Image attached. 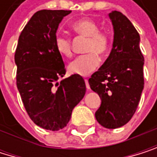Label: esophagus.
I'll return each instance as SVG.
<instances>
[{"label":"esophagus","mask_w":157,"mask_h":157,"mask_svg":"<svg viewBox=\"0 0 157 157\" xmlns=\"http://www.w3.org/2000/svg\"><path fill=\"white\" fill-rule=\"evenodd\" d=\"M85 83H86V88H87L88 90H90V85H89V81H88V79H85Z\"/></svg>","instance_id":"34e87169"}]
</instances>
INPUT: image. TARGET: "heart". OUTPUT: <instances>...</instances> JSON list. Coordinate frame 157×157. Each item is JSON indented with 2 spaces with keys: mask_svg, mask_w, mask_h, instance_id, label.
Here are the masks:
<instances>
[{
  "mask_svg": "<svg viewBox=\"0 0 157 157\" xmlns=\"http://www.w3.org/2000/svg\"><path fill=\"white\" fill-rule=\"evenodd\" d=\"M71 29L77 35L87 38L84 51L89 53L77 57L69 64L68 70L72 74L88 76L100 64V59L96 54L104 55L108 52L111 44L110 36L107 32L99 30L98 24L89 18L75 21L71 25ZM54 47L57 52L63 57L72 55L71 40L67 36L57 35L54 39Z\"/></svg>",
  "mask_w": 157,
  "mask_h": 157,
  "instance_id": "heart-1",
  "label": "heart"
}]
</instances>
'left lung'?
Wrapping results in <instances>:
<instances>
[{
  "label": "left lung",
  "instance_id": "8db88e82",
  "mask_svg": "<svg viewBox=\"0 0 157 157\" xmlns=\"http://www.w3.org/2000/svg\"><path fill=\"white\" fill-rule=\"evenodd\" d=\"M109 17L114 28L113 48L89 84L102 100L96 120L106 128H117L130 120L138 107L144 85V58L140 35L127 16L113 11Z\"/></svg>",
  "mask_w": 157,
  "mask_h": 157
}]
</instances>
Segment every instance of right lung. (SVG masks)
<instances>
[{"label": "right lung", "instance_id": "right-lung-1", "mask_svg": "<svg viewBox=\"0 0 157 157\" xmlns=\"http://www.w3.org/2000/svg\"><path fill=\"white\" fill-rule=\"evenodd\" d=\"M71 11L35 13L18 39L14 53L16 86L31 120L48 130H59L69 122L72 110L82 100L86 85L79 75L60 82L66 74L62 56L54 47L56 31Z\"/></svg>", "mask_w": 157, "mask_h": 157}]
</instances>
